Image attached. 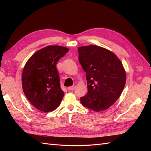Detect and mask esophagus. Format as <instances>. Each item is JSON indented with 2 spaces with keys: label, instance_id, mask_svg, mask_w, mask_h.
<instances>
[{
  "label": "esophagus",
  "instance_id": "esophagus-1",
  "mask_svg": "<svg viewBox=\"0 0 151 151\" xmlns=\"http://www.w3.org/2000/svg\"><path fill=\"white\" fill-rule=\"evenodd\" d=\"M76 85H74V86H72L68 87V88L67 89H68V91H72V90H74V89L76 88Z\"/></svg>",
  "mask_w": 151,
  "mask_h": 151
}]
</instances>
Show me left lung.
<instances>
[{
    "mask_svg": "<svg viewBox=\"0 0 151 151\" xmlns=\"http://www.w3.org/2000/svg\"><path fill=\"white\" fill-rule=\"evenodd\" d=\"M77 50L88 83V92L80 101L94 111L107 109L119 98L125 85L126 72L122 63L110 50L96 45Z\"/></svg>",
    "mask_w": 151,
    "mask_h": 151,
    "instance_id": "obj_1",
    "label": "left lung"
}]
</instances>
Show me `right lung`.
Returning <instances> with one entry per match:
<instances>
[{
  "label": "right lung",
  "instance_id": "1",
  "mask_svg": "<svg viewBox=\"0 0 151 151\" xmlns=\"http://www.w3.org/2000/svg\"><path fill=\"white\" fill-rule=\"evenodd\" d=\"M68 48L49 45L36 52L26 62L22 74L26 97L38 110L50 112L60 105L64 93L60 86L56 64Z\"/></svg>",
  "mask_w": 151,
  "mask_h": 151
}]
</instances>
